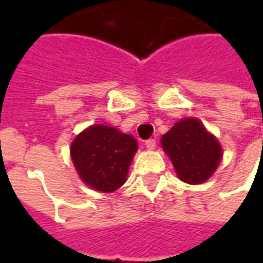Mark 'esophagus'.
Listing matches in <instances>:
<instances>
[{"instance_id": "1", "label": "esophagus", "mask_w": 263, "mask_h": 263, "mask_svg": "<svg viewBox=\"0 0 263 263\" xmlns=\"http://www.w3.org/2000/svg\"><path fill=\"white\" fill-rule=\"evenodd\" d=\"M145 145H146V148H148L149 151H152V149H155V146H156V139H148V141L145 142Z\"/></svg>"}]
</instances>
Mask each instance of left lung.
Masks as SVG:
<instances>
[{"label":"left lung","instance_id":"1","mask_svg":"<svg viewBox=\"0 0 263 263\" xmlns=\"http://www.w3.org/2000/svg\"><path fill=\"white\" fill-rule=\"evenodd\" d=\"M160 142L179 179L189 184L205 182L222 156L220 142L196 118H183L176 122Z\"/></svg>","mask_w":263,"mask_h":263}]
</instances>
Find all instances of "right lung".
Segmentation results:
<instances>
[{
	"label": "right lung",
	"instance_id": "1",
	"mask_svg": "<svg viewBox=\"0 0 263 263\" xmlns=\"http://www.w3.org/2000/svg\"><path fill=\"white\" fill-rule=\"evenodd\" d=\"M135 138L108 125H91L79 134L70 146L79 176L97 192L111 193L126 182L137 152Z\"/></svg>",
	"mask_w": 263,
	"mask_h": 263
}]
</instances>
